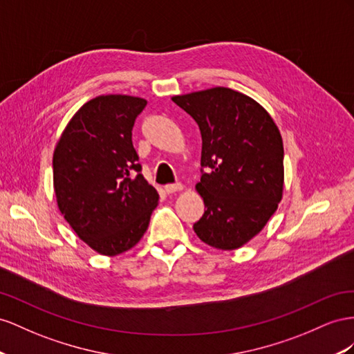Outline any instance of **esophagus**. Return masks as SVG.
<instances>
[{"mask_svg":"<svg viewBox=\"0 0 354 354\" xmlns=\"http://www.w3.org/2000/svg\"><path fill=\"white\" fill-rule=\"evenodd\" d=\"M165 189H166V193H167V194H174V193H176V191H180V189H183V184H180V183H176V184H167V185L165 187Z\"/></svg>","mask_w":354,"mask_h":354,"instance_id":"esophagus-1","label":"esophagus"}]
</instances>
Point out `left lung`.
Instances as JSON below:
<instances>
[{"instance_id":"1","label":"left lung","mask_w":354,"mask_h":354,"mask_svg":"<svg viewBox=\"0 0 354 354\" xmlns=\"http://www.w3.org/2000/svg\"><path fill=\"white\" fill-rule=\"evenodd\" d=\"M198 124L205 214L194 231L206 245L233 250L257 236L283 193V142L254 99L227 87L174 96Z\"/></svg>"}]
</instances>
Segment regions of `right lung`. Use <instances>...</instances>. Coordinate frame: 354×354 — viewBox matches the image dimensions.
<instances>
[{"mask_svg":"<svg viewBox=\"0 0 354 354\" xmlns=\"http://www.w3.org/2000/svg\"><path fill=\"white\" fill-rule=\"evenodd\" d=\"M145 99L108 95L71 118L53 154L60 214L77 236L108 257L133 248L148 228L158 193L140 174L132 130Z\"/></svg>","mask_w":354,"mask_h":354,"instance_id":"obj_1","label":"right lung"}]
</instances>
